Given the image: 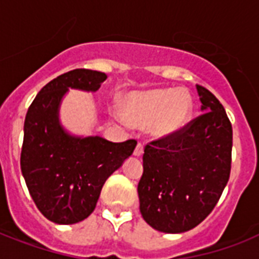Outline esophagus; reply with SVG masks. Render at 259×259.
Masks as SVG:
<instances>
[{"mask_svg": "<svg viewBox=\"0 0 259 259\" xmlns=\"http://www.w3.org/2000/svg\"><path fill=\"white\" fill-rule=\"evenodd\" d=\"M142 153H144V145H142L141 142H138L136 149H134V156H141Z\"/></svg>", "mask_w": 259, "mask_h": 259, "instance_id": "esophagus-1", "label": "esophagus"}]
</instances>
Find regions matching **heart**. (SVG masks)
Instances as JSON below:
<instances>
[{
	"mask_svg": "<svg viewBox=\"0 0 259 259\" xmlns=\"http://www.w3.org/2000/svg\"><path fill=\"white\" fill-rule=\"evenodd\" d=\"M192 113V99L184 90L158 89L134 93L121 106L122 117L130 125L149 126L154 137H165L188 122Z\"/></svg>",
	"mask_w": 259,
	"mask_h": 259,
	"instance_id": "heart-1",
	"label": "heart"
}]
</instances>
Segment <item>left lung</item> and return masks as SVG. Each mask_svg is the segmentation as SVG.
I'll return each instance as SVG.
<instances>
[{"label":"left lung","mask_w":259,"mask_h":259,"mask_svg":"<svg viewBox=\"0 0 259 259\" xmlns=\"http://www.w3.org/2000/svg\"><path fill=\"white\" fill-rule=\"evenodd\" d=\"M203 113L146 144L138 183L140 211L153 229L184 233L215 208L230 179L233 126L225 107L196 84Z\"/></svg>","instance_id":"8db88e82"}]
</instances>
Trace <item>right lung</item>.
<instances>
[{
	"label": "right lung",
	"mask_w": 259,
	"mask_h": 259,
	"mask_svg": "<svg viewBox=\"0 0 259 259\" xmlns=\"http://www.w3.org/2000/svg\"><path fill=\"white\" fill-rule=\"evenodd\" d=\"M106 79L99 71H68L47 83L26 113L21 170L34 204L54 223L74 225L90 217L105 181L137 145L136 140L71 137L59 125V105L67 90L97 91Z\"/></svg>",
	"instance_id": "add662e5"
}]
</instances>
